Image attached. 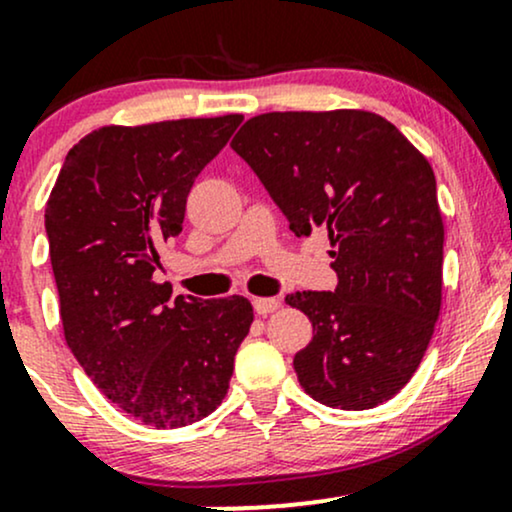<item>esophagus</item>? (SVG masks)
Listing matches in <instances>:
<instances>
[{"label":"esophagus","mask_w":512,"mask_h":512,"mask_svg":"<svg viewBox=\"0 0 512 512\" xmlns=\"http://www.w3.org/2000/svg\"><path fill=\"white\" fill-rule=\"evenodd\" d=\"M252 305H255L257 315H267V313H274L281 303L279 298H252Z\"/></svg>","instance_id":"34e87169"}]
</instances>
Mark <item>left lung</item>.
<instances>
[{"label":"left lung","mask_w":512,"mask_h":512,"mask_svg":"<svg viewBox=\"0 0 512 512\" xmlns=\"http://www.w3.org/2000/svg\"><path fill=\"white\" fill-rule=\"evenodd\" d=\"M231 149L298 238L325 228L334 245L337 289L286 296L315 334L293 356L298 383L334 409H373L395 397L440 313L443 219L428 161L366 110L257 115Z\"/></svg>","instance_id":"8db88e82"}]
</instances>
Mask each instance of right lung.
<instances>
[{
    "label": "right lung",
    "mask_w": 512,
    "mask_h": 512,
    "mask_svg": "<svg viewBox=\"0 0 512 512\" xmlns=\"http://www.w3.org/2000/svg\"><path fill=\"white\" fill-rule=\"evenodd\" d=\"M243 117L103 127L64 158L45 209L64 339L93 385L146 426L180 428L226 397L252 325L248 298L156 284L197 175Z\"/></svg>",
    "instance_id": "right-lung-1"
}]
</instances>
